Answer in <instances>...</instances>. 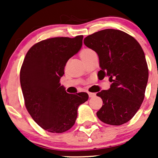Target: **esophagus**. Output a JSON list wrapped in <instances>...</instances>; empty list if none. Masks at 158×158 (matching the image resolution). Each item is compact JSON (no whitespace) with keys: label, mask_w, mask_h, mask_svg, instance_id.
<instances>
[{"label":"esophagus","mask_w":158,"mask_h":158,"mask_svg":"<svg viewBox=\"0 0 158 158\" xmlns=\"http://www.w3.org/2000/svg\"><path fill=\"white\" fill-rule=\"evenodd\" d=\"M88 95H89V97H94L96 96V94L95 93H90V92H89V93H88Z\"/></svg>","instance_id":"obj_1"}]
</instances>
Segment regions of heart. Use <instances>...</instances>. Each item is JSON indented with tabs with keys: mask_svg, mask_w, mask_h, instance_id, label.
Segmentation results:
<instances>
[{
	"mask_svg": "<svg viewBox=\"0 0 158 158\" xmlns=\"http://www.w3.org/2000/svg\"><path fill=\"white\" fill-rule=\"evenodd\" d=\"M92 52H94V51H93V50H90V49H85V50H84L82 52H81V57H82V56H84L85 55H88V54H89Z\"/></svg>",
	"mask_w": 158,
	"mask_h": 158,
	"instance_id": "obj_1",
	"label": "heart"
}]
</instances>
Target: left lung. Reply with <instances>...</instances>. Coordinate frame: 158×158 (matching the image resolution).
<instances>
[{
  "instance_id": "obj_1",
  "label": "left lung",
  "mask_w": 158,
  "mask_h": 158,
  "mask_svg": "<svg viewBox=\"0 0 158 158\" xmlns=\"http://www.w3.org/2000/svg\"><path fill=\"white\" fill-rule=\"evenodd\" d=\"M84 44L99 56L98 77H109L108 90L97 94L102 99L98 118L106 124L120 126L131 119L142 104L148 79L144 52L139 44L126 32L114 29L87 36Z\"/></svg>"
}]
</instances>
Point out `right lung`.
<instances>
[{
    "label": "right lung",
    "instance_id": "right-lung-1",
    "mask_svg": "<svg viewBox=\"0 0 158 158\" xmlns=\"http://www.w3.org/2000/svg\"><path fill=\"white\" fill-rule=\"evenodd\" d=\"M83 35L56 37L37 43L26 54L20 81L29 114L43 129L63 133L73 126L85 92L68 94L60 84L67 61L80 50Z\"/></svg>",
    "mask_w": 158,
    "mask_h": 158
}]
</instances>
